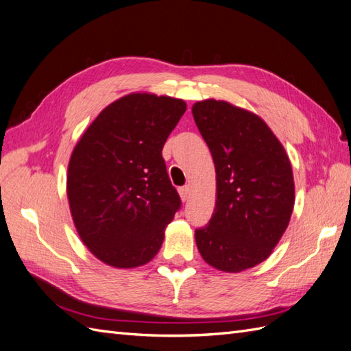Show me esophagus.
<instances>
[{
	"instance_id": "1",
	"label": "esophagus",
	"mask_w": 351,
	"mask_h": 351,
	"mask_svg": "<svg viewBox=\"0 0 351 351\" xmlns=\"http://www.w3.org/2000/svg\"><path fill=\"white\" fill-rule=\"evenodd\" d=\"M178 193H180L182 201L186 202L187 199H189V196H191V187L189 186H183V187H180V189H178Z\"/></svg>"
}]
</instances>
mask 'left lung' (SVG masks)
Segmentation results:
<instances>
[{
	"instance_id": "left-lung-1",
	"label": "left lung",
	"mask_w": 351,
	"mask_h": 351,
	"mask_svg": "<svg viewBox=\"0 0 351 351\" xmlns=\"http://www.w3.org/2000/svg\"><path fill=\"white\" fill-rule=\"evenodd\" d=\"M216 168V207L195 230L202 259L223 272L259 265L274 250L292 216L295 183L283 144L262 119L226 101L192 107Z\"/></svg>"
}]
</instances>
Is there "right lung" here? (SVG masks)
<instances>
[{
  "label": "right lung",
  "mask_w": 351,
  "mask_h": 351,
  "mask_svg": "<svg viewBox=\"0 0 351 351\" xmlns=\"http://www.w3.org/2000/svg\"><path fill=\"white\" fill-rule=\"evenodd\" d=\"M186 107L183 99L130 93L102 110L75 144L66 174L73 221L110 267L150 262L180 208L162 149Z\"/></svg>",
  "instance_id": "add662e5"
}]
</instances>
